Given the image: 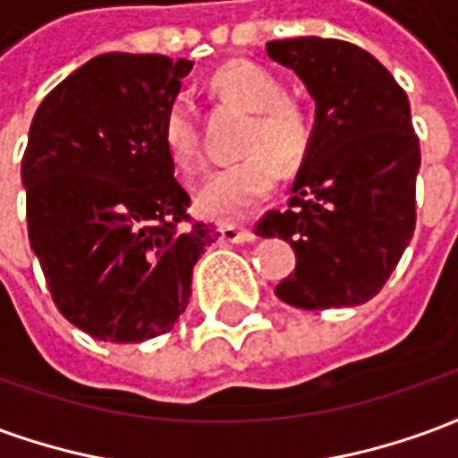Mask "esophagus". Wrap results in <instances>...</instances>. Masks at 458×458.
Segmentation results:
<instances>
[{"label": "esophagus", "instance_id": "1", "mask_svg": "<svg viewBox=\"0 0 458 458\" xmlns=\"http://www.w3.org/2000/svg\"><path fill=\"white\" fill-rule=\"evenodd\" d=\"M220 240L223 242H230V245H245V242H252L255 240V233L248 228H240V225H233V223H220Z\"/></svg>", "mask_w": 458, "mask_h": 458}]
</instances>
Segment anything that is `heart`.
<instances>
[{"mask_svg":"<svg viewBox=\"0 0 458 458\" xmlns=\"http://www.w3.org/2000/svg\"><path fill=\"white\" fill-rule=\"evenodd\" d=\"M213 90L233 103L255 113L250 122L245 159L223 166L199 191V210L208 218L235 220L265 200L279 181V160L284 169H294L307 157L311 127L297 105L284 100L287 88L277 75L262 65L233 61L213 75ZM161 140L169 159L181 171H196L200 161L196 113L186 95H179L166 107L161 122Z\"/></svg>","mask_w":458,"mask_h":458,"instance_id":"obj_1","label":"heart"}]
</instances>
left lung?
<instances>
[{
  "label": "left lung",
  "mask_w": 458,
  "mask_h": 458,
  "mask_svg": "<svg viewBox=\"0 0 458 458\" xmlns=\"http://www.w3.org/2000/svg\"><path fill=\"white\" fill-rule=\"evenodd\" d=\"M317 103L311 144L287 210L259 220V238L287 240L297 267L275 294L297 309L358 307L393 275L414 233L420 140L410 100L377 58L338 38L269 41Z\"/></svg>",
  "instance_id": "1"
}]
</instances>
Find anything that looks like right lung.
I'll list each match as a JSON object with an SVG mask.
<instances>
[{
	"instance_id": "add662e5",
	"label": "right lung",
	"mask_w": 458,
	"mask_h": 458,
	"mask_svg": "<svg viewBox=\"0 0 458 458\" xmlns=\"http://www.w3.org/2000/svg\"><path fill=\"white\" fill-rule=\"evenodd\" d=\"M193 64L103 54L46 95L29 130L21 183L29 242L55 307L98 341L141 344L174 328L200 252L218 240L183 228L161 122Z\"/></svg>"
}]
</instances>
